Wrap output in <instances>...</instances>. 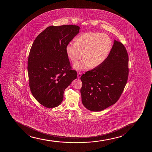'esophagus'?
Wrapping results in <instances>:
<instances>
[{"label": "esophagus", "mask_w": 152, "mask_h": 152, "mask_svg": "<svg viewBox=\"0 0 152 152\" xmlns=\"http://www.w3.org/2000/svg\"><path fill=\"white\" fill-rule=\"evenodd\" d=\"M81 76H82V73H81V72H79V73H77V77H78V78H80Z\"/></svg>", "instance_id": "obj_1"}]
</instances>
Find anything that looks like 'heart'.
I'll list each match as a JSON object with an SVG mask.
<instances>
[{"mask_svg": "<svg viewBox=\"0 0 152 152\" xmlns=\"http://www.w3.org/2000/svg\"><path fill=\"white\" fill-rule=\"evenodd\" d=\"M112 42L108 35L99 32H87L77 37L75 42L67 44L66 51L72 62L75 63L82 57L74 67L77 70L86 69L92 66L96 67L103 64L110 53Z\"/></svg>", "mask_w": 152, "mask_h": 152, "instance_id": "1", "label": "heart"}]
</instances>
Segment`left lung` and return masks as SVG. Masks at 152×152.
Instances as JSON below:
<instances>
[{"label":"left lung","instance_id":"8db88e82","mask_svg":"<svg viewBox=\"0 0 152 152\" xmlns=\"http://www.w3.org/2000/svg\"><path fill=\"white\" fill-rule=\"evenodd\" d=\"M128 61L125 46L115 40L104 62L81 76L80 93L86 108L98 112L117 102L127 82Z\"/></svg>","mask_w":152,"mask_h":152}]
</instances>
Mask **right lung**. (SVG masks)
<instances>
[{
    "instance_id": "right-lung-1",
    "label": "right lung",
    "mask_w": 152,
    "mask_h": 152,
    "mask_svg": "<svg viewBox=\"0 0 152 152\" xmlns=\"http://www.w3.org/2000/svg\"><path fill=\"white\" fill-rule=\"evenodd\" d=\"M79 30L78 26L72 25L51 26L33 42L28 56L29 85L35 99L45 107L59 105L65 90L77 79L66 47Z\"/></svg>"
}]
</instances>
